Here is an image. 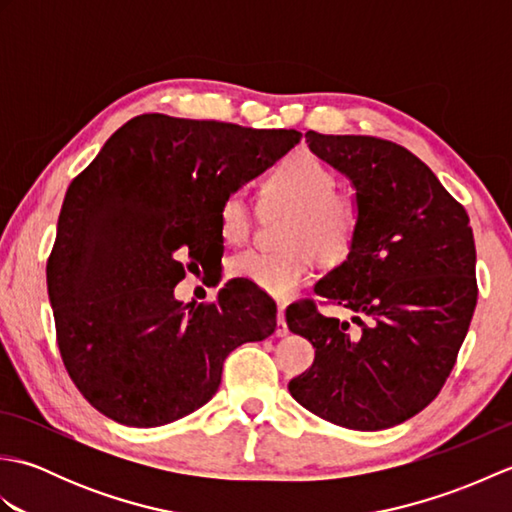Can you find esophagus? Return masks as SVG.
<instances>
[{
  "instance_id": "1",
  "label": "esophagus",
  "mask_w": 512,
  "mask_h": 512,
  "mask_svg": "<svg viewBox=\"0 0 512 512\" xmlns=\"http://www.w3.org/2000/svg\"><path fill=\"white\" fill-rule=\"evenodd\" d=\"M277 336H286L288 334V325H286V306L277 308V330H275Z\"/></svg>"
}]
</instances>
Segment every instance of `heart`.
<instances>
[{
	"label": "heart",
	"instance_id": "1",
	"mask_svg": "<svg viewBox=\"0 0 512 512\" xmlns=\"http://www.w3.org/2000/svg\"><path fill=\"white\" fill-rule=\"evenodd\" d=\"M264 211L286 213L279 250H242L228 268L273 297H290L308 281L317 259L339 266L354 253L363 228L356 195L336 189L334 171L308 149L290 151L259 189ZM217 228L228 244H242L253 231V213L242 193H228L217 209Z\"/></svg>",
	"mask_w": 512,
	"mask_h": 512
}]
</instances>
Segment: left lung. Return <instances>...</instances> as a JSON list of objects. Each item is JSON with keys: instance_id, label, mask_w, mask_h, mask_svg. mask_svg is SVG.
Instances as JSON below:
<instances>
[{"instance_id": "8db88e82", "label": "left lung", "mask_w": 512, "mask_h": 512, "mask_svg": "<svg viewBox=\"0 0 512 512\" xmlns=\"http://www.w3.org/2000/svg\"><path fill=\"white\" fill-rule=\"evenodd\" d=\"M314 156L345 173L363 209L354 253L286 310L314 363L290 394L314 416L358 431L394 427L440 394L477 303L475 239L464 206L409 149L374 136L306 132Z\"/></svg>"}]
</instances>
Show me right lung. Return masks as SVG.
I'll return each instance as SVG.
<instances>
[{"instance_id": "1", "label": "right lung", "mask_w": 512, "mask_h": 512, "mask_svg": "<svg viewBox=\"0 0 512 512\" xmlns=\"http://www.w3.org/2000/svg\"><path fill=\"white\" fill-rule=\"evenodd\" d=\"M301 140L295 129L140 114L76 176L48 257L57 345L103 416L160 427L206 405L237 345L264 341L277 306L233 279L215 301L173 297L184 270L222 257L224 195Z\"/></svg>"}]
</instances>
